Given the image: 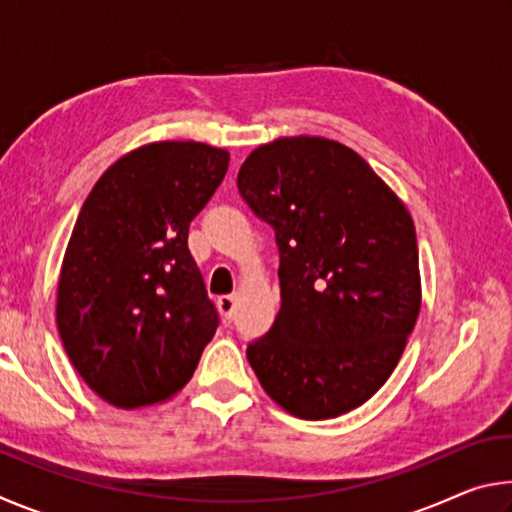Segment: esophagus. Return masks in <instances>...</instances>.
Returning a JSON list of instances; mask_svg holds the SVG:
<instances>
[{
	"label": "esophagus",
	"instance_id": "esophagus-1",
	"mask_svg": "<svg viewBox=\"0 0 512 512\" xmlns=\"http://www.w3.org/2000/svg\"><path fill=\"white\" fill-rule=\"evenodd\" d=\"M216 305H219V311H221L225 320H232V316H235L237 298L235 296H221L219 300H216Z\"/></svg>",
	"mask_w": 512,
	"mask_h": 512
}]
</instances>
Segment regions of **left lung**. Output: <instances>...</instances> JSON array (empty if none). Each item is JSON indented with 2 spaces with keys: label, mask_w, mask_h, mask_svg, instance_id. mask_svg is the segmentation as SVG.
<instances>
[{
  "label": "left lung",
  "mask_w": 512,
  "mask_h": 512,
  "mask_svg": "<svg viewBox=\"0 0 512 512\" xmlns=\"http://www.w3.org/2000/svg\"><path fill=\"white\" fill-rule=\"evenodd\" d=\"M237 187L280 250V311L246 350L259 384L302 420L357 409L391 377L420 314L409 210L359 153L325 137L257 146Z\"/></svg>",
  "instance_id": "1"
}]
</instances>
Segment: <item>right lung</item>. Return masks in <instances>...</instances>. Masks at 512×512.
Instances as JSON below:
<instances>
[{"label": "right lung", "instance_id": "right-lung-1", "mask_svg": "<svg viewBox=\"0 0 512 512\" xmlns=\"http://www.w3.org/2000/svg\"><path fill=\"white\" fill-rule=\"evenodd\" d=\"M203 142H153L119 158L85 198L58 280L56 325L101 400H169L219 327L187 248L189 223L228 171Z\"/></svg>", "mask_w": 512, "mask_h": 512}]
</instances>
